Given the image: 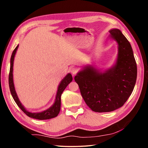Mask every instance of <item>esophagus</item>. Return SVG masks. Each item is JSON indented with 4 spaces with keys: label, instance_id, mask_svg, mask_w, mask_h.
Returning <instances> with one entry per match:
<instances>
[{
    "label": "esophagus",
    "instance_id": "obj_1",
    "mask_svg": "<svg viewBox=\"0 0 148 148\" xmlns=\"http://www.w3.org/2000/svg\"><path fill=\"white\" fill-rule=\"evenodd\" d=\"M77 69L76 68H72L71 69V73L73 74V75H75L76 74V72H77Z\"/></svg>",
    "mask_w": 148,
    "mask_h": 148
}]
</instances>
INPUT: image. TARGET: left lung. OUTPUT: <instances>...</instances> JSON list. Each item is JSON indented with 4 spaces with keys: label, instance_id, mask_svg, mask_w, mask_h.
Instances as JSON below:
<instances>
[{
    "label": "left lung",
    "instance_id": "left-lung-1",
    "mask_svg": "<svg viewBox=\"0 0 148 148\" xmlns=\"http://www.w3.org/2000/svg\"><path fill=\"white\" fill-rule=\"evenodd\" d=\"M109 32V38L118 45L114 64L104 71L87 65L74 77L84 102L94 112H111L121 108L136 83L137 64L129 41L118 29Z\"/></svg>",
    "mask_w": 148,
    "mask_h": 148
}]
</instances>
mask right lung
<instances>
[{
    "mask_svg": "<svg viewBox=\"0 0 148 148\" xmlns=\"http://www.w3.org/2000/svg\"><path fill=\"white\" fill-rule=\"evenodd\" d=\"M18 46L19 45L16 47V48L14 49L13 52H12L10 61V71H9V85L12 98H13L15 102L16 103V104L18 106L19 108L24 112V113H25L28 116H29L30 118L39 119V120H43V119H48L56 117L59 114L60 111L62 93L65 89V88L68 86V84L72 81V76L71 74H67L65 76L64 79L61 81V82L60 83L58 86L57 92H56L55 100L54 103H53V104L51 107H49L48 109H47L45 110V111H42L41 112H32L29 111L25 109V108L23 105H22L20 100H19L17 93L16 92L13 81V74H12V72H13L14 59L16 53Z\"/></svg>",
    "mask_w": 148,
    "mask_h": 148,
    "instance_id": "right-lung-1",
    "label": "right lung"
}]
</instances>
